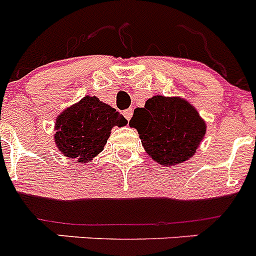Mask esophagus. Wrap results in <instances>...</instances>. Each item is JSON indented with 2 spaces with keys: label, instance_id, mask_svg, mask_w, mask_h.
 Listing matches in <instances>:
<instances>
[{
  "label": "esophagus",
  "instance_id": "34e87169",
  "mask_svg": "<svg viewBox=\"0 0 256 256\" xmlns=\"http://www.w3.org/2000/svg\"><path fill=\"white\" fill-rule=\"evenodd\" d=\"M123 115H124V118H126V120L130 122V118H132V115H133V110H132V108H126V110H124V112H123Z\"/></svg>",
  "mask_w": 256,
  "mask_h": 256
}]
</instances>
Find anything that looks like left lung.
Listing matches in <instances>:
<instances>
[{
	"label": "left lung",
	"instance_id": "8db88e82",
	"mask_svg": "<svg viewBox=\"0 0 256 256\" xmlns=\"http://www.w3.org/2000/svg\"><path fill=\"white\" fill-rule=\"evenodd\" d=\"M130 126L137 130L151 159L169 166L191 159L206 133V123L195 106L182 97L162 94L136 108Z\"/></svg>",
	"mask_w": 256,
	"mask_h": 256
}]
</instances>
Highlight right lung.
Returning a JSON list of instances; mask_svg holds the SVG:
<instances>
[{
	"mask_svg": "<svg viewBox=\"0 0 256 256\" xmlns=\"http://www.w3.org/2000/svg\"><path fill=\"white\" fill-rule=\"evenodd\" d=\"M126 123L114 108L96 96H84L56 118L54 140L65 158L88 162L104 150L112 128Z\"/></svg>",
	"mask_w": 256,
	"mask_h": 256,
	"instance_id": "right-lung-1",
	"label": "right lung"
}]
</instances>
